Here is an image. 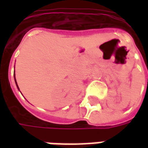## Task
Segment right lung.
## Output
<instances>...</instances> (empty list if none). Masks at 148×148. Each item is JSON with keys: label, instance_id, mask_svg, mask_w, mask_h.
<instances>
[{"label": "right lung", "instance_id": "right-lung-1", "mask_svg": "<svg viewBox=\"0 0 148 148\" xmlns=\"http://www.w3.org/2000/svg\"><path fill=\"white\" fill-rule=\"evenodd\" d=\"M14 79H15V82H16V86H17L18 90H19V87H18L17 82H16V77H15V71H14Z\"/></svg>", "mask_w": 148, "mask_h": 148}]
</instances>
